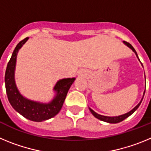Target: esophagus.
<instances>
[{"label":"esophagus","instance_id":"1","mask_svg":"<svg viewBox=\"0 0 151 151\" xmlns=\"http://www.w3.org/2000/svg\"><path fill=\"white\" fill-rule=\"evenodd\" d=\"M79 74L80 76H85V75H86V73H85V71H82V72H80Z\"/></svg>","mask_w":151,"mask_h":151}]
</instances>
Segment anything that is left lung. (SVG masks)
Segmentation results:
<instances>
[{
  "mask_svg": "<svg viewBox=\"0 0 151 151\" xmlns=\"http://www.w3.org/2000/svg\"><path fill=\"white\" fill-rule=\"evenodd\" d=\"M123 43L125 44V45L127 47H129V48L132 49V51L134 52V54H135L136 57H138V60L140 61L139 58H138V54H137V52L135 51V50L134 49V47H133L132 45H130L129 43H128V42H126V41H123ZM142 65V64H141ZM145 88H146V85H145ZM145 91H144V94H143V97H142V98H141V101H140L139 103H138V105H136L135 106H134V108H133L132 110H130L129 112H128V113H125V114H122V115H120V116H102V115H100V114H98V113H97L96 112H94V110H92V109H91L90 107H89V110L91 111V113L93 114V116H94V117H96L97 119H100V120L101 121H104V122H109V123H118V122H122V120H124L125 119H126L127 117H129V116H131L132 114L133 113H134V111H135L137 109H138V107H139L140 104H141V101H142V100H143L144 98V96H145Z\"/></svg>",
  "mask_w": 151,
  "mask_h": 151,
  "instance_id": "obj_1",
  "label": "left lung"
}]
</instances>
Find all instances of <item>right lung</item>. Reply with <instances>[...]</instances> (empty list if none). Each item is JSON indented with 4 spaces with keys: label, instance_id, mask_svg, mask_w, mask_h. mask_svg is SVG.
Here are the masks:
<instances>
[{
    "label": "right lung",
    "instance_id": "obj_1",
    "mask_svg": "<svg viewBox=\"0 0 151 151\" xmlns=\"http://www.w3.org/2000/svg\"><path fill=\"white\" fill-rule=\"evenodd\" d=\"M28 39L29 38H26L21 41L13 50L5 73V87L8 101L16 111L29 120L42 122L55 116L60 111L68 91L76 78H62L57 81L53 89L55 96L48 103L32 101L22 96L16 85L15 69L17 54Z\"/></svg>",
    "mask_w": 151,
    "mask_h": 151
}]
</instances>
